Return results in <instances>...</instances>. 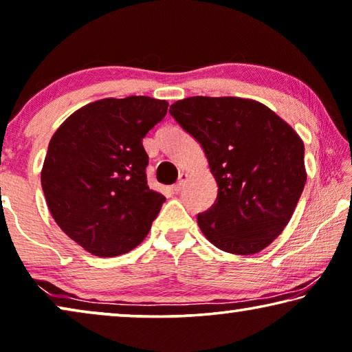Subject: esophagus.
Segmentation results:
<instances>
[{
	"label": "esophagus",
	"instance_id": "34e87169",
	"mask_svg": "<svg viewBox=\"0 0 352 352\" xmlns=\"http://www.w3.org/2000/svg\"><path fill=\"white\" fill-rule=\"evenodd\" d=\"M186 178H188V174H185V172H182L180 177H178V182L175 183V185H174V191H175V192H178V191L182 190L183 186H185V182H186Z\"/></svg>",
	"mask_w": 352,
	"mask_h": 352
}]
</instances>
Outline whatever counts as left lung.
Wrapping results in <instances>:
<instances>
[{"instance_id":"left-lung-1","label":"left lung","mask_w":352,"mask_h":352,"mask_svg":"<svg viewBox=\"0 0 352 352\" xmlns=\"http://www.w3.org/2000/svg\"><path fill=\"white\" fill-rule=\"evenodd\" d=\"M170 115L204 148L217 201L197 214L210 243L256 254L283 232L307 182L305 146L285 120L245 98L192 96Z\"/></svg>"}]
</instances>
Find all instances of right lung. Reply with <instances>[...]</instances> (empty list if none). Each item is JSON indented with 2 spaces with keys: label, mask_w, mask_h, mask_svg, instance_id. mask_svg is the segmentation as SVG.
Masks as SVG:
<instances>
[{
  "label": "right lung",
  "mask_w": 352,
  "mask_h": 352,
  "mask_svg": "<svg viewBox=\"0 0 352 352\" xmlns=\"http://www.w3.org/2000/svg\"><path fill=\"white\" fill-rule=\"evenodd\" d=\"M167 107L164 99L148 96L99 99L52 135L41 170L47 207L88 253H129L150 232L166 197L146 185L142 139Z\"/></svg>",
  "instance_id": "1"
}]
</instances>
